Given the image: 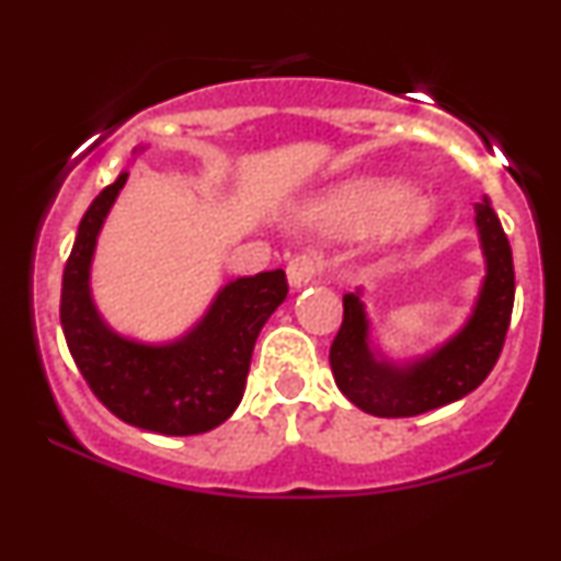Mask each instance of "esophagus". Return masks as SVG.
Listing matches in <instances>:
<instances>
[{
    "instance_id": "34e87169",
    "label": "esophagus",
    "mask_w": 561,
    "mask_h": 561,
    "mask_svg": "<svg viewBox=\"0 0 561 561\" xmlns=\"http://www.w3.org/2000/svg\"><path fill=\"white\" fill-rule=\"evenodd\" d=\"M321 268H324V261H321V255L313 253V250H302V253H298L293 261L287 263L289 285H293V287L311 285V282L319 279Z\"/></svg>"
}]
</instances>
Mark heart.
Returning a JSON list of instances; mask_svg holds the SVG:
<instances>
[{
	"label": "heart",
	"mask_w": 561,
	"mask_h": 561,
	"mask_svg": "<svg viewBox=\"0 0 561 561\" xmlns=\"http://www.w3.org/2000/svg\"><path fill=\"white\" fill-rule=\"evenodd\" d=\"M403 197V190L390 182H366L353 184L345 190L334 192V195L324 197L319 205H313L311 221L319 229L327 231H358L369 224H375L385 210ZM435 208L430 199L411 197L398 205L392 214L385 218L382 231L390 240H405V237L422 234L424 229L433 224Z\"/></svg>",
	"instance_id": "heart-1"
}]
</instances>
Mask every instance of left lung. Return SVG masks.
<instances>
[{
	"instance_id": "1",
	"label": "left lung",
	"mask_w": 561,
	"mask_h": 561,
	"mask_svg": "<svg viewBox=\"0 0 561 561\" xmlns=\"http://www.w3.org/2000/svg\"><path fill=\"white\" fill-rule=\"evenodd\" d=\"M488 274L467 327L430 356L396 366L369 347V321L356 293L343 298V324L330 347L337 388L366 414L416 416L465 398L491 375L504 347L514 308L512 248L488 197L474 205Z\"/></svg>"
}]
</instances>
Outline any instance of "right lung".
I'll use <instances>...</instances> for the list:
<instances>
[{
    "label": "right lung",
    "instance_id": "right-lung-1",
    "mask_svg": "<svg viewBox=\"0 0 561 561\" xmlns=\"http://www.w3.org/2000/svg\"><path fill=\"white\" fill-rule=\"evenodd\" d=\"M128 173L94 197L83 214L62 272L60 324L76 366L111 414L160 435H199L227 422L242 401L261 327L287 298L282 268L229 282L192 332L169 345L115 334L89 293L96 234Z\"/></svg>",
    "mask_w": 561,
    "mask_h": 561
}]
</instances>
